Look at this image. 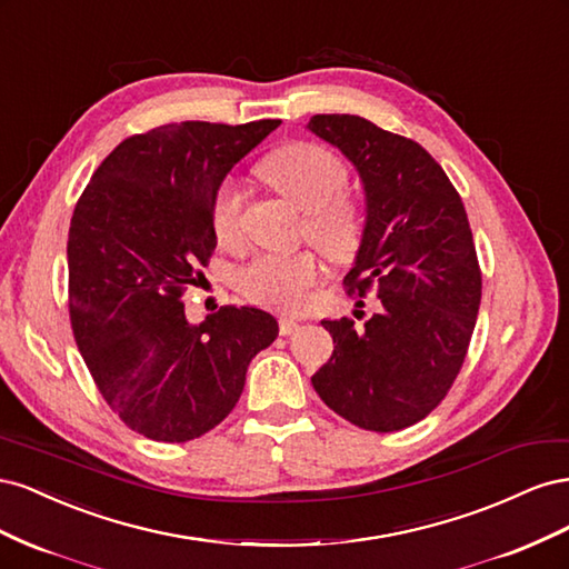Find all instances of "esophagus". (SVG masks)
Here are the masks:
<instances>
[{"label": "esophagus", "instance_id": "esophagus-1", "mask_svg": "<svg viewBox=\"0 0 569 569\" xmlns=\"http://www.w3.org/2000/svg\"><path fill=\"white\" fill-rule=\"evenodd\" d=\"M297 330H299V320H295V318H280V335L282 337L295 335Z\"/></svg>", "mask_w": 569, "mask_h": 569}]
</instances>
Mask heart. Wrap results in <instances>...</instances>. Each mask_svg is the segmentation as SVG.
Listing matches in <instances>:
<instances>
[{
	"instance_id": "obj_1",
	"label": "heart",
	"mask_w": 569,
	"mask_h": 569,
	"mask_svg": "<svg viewBox=\"0 0 569 569\" xmlns=\"http://www.w3.org/2000/svg\"><path fill=\"white\" fill-rule=\"evenodd\" d=\"M261 176L282 197L308 213L306 234L332 261L347 263L363 244L366 213L356 197L343 194L349 168L332 149L316 142H295L278 149L263 161ZM244 192L228 180L218 187L211 206V228L220 247L242 244ZM322 261L316 251L266 253L242 270L239 287L244 295L268 308L299 311L311 289L322 280Z\"/></svg>"
}]
</instances>
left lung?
I'll return each instance as SVG.
<instances>
[{
  "mask_svg": "<svg viewBox=\"0 0 569 569\" xmlns=\"http://www.w3.org/2000/svg\"><path fill=\"white\" fill-rule=\"evenodd\" d=\"M306 128L363 182V244L343 284L377 297L363 330L322 320L335 351L311 382L343 420L399 432L443 401L470 347L481 270L468 213L443 168L408 137L349 113H320Z\"/></svg>",
  "mask_w": 569,
  "mask_h": 569,
  "instance_id": "1",
  "label": "left lung"
}]
</instances>
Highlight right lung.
Listing matches in <instances>:
<instances>
[{
    "label": "right lung",
    "mask_w": 569,
    "mask_h": 569,
    "mask_svg": "<svg viewBox=\"0 0 569 569\" xmlns=\"http://www.w3.org/2000/svg\"><path fill=\"white\" fill-rule=\"evenodd\" d=\"M280 120H184L132 134L94 170L68 230V311L116 416L182 443L230 416L251 358L278 337L261 308L222 306L201 325L180 301L216 249L211 206L237 161Z\"/></svg>",
    "instance_id": "obj_1"
}]
</instances>
